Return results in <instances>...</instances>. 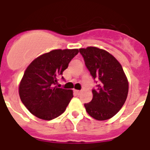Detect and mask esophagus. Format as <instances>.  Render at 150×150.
<instances>
[{"instance_id":"34e87169","label":"esophagus","mask_w":150,"mask_h":150,"mask_svg":"<svg viewBox=\"0 0 150 150\" xmlns=\"http://www.w3.org/2000/svg\"><path fill=\"white\" fill-rule=\"evenodd\" d=\"M74 93H75L76 95H79L81 91H80V90H77V89H75V90H74Z\"/></svg>"}]
</instances>
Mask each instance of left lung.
<instances>
[{
	"instance_id": "left-lung-1",
	"label": "left lung",
	"mask_w": 150,
	"mask_h": 150,
	"mask_svg": "<svg viewBox=\"0 0 150 150\" xmlns=\"http://www.w3.org/2000/svg\"><path fill=\"white\" fill-rule=\"evenodd\" d=\"M85 64L93 79L100 81L93 89V100L85 103L89 115L98 121L111 118L123 107L128 93V81L122 66L107 50L96 47L80 48Z\"/></svg>"
}]
</instances>
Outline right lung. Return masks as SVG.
I'll return each instance as SVG.
<instances>
[{
	"label": "right lung",
	"mask_w": 150,
	"mask_h": 150,
	"mask_svg": "<svg viewBox=\"0 0 150 150\" xmlns=\"http://www.w3.org/2000/svg\"><path fill=\"white\" fill-rule=\"evenodd\" d=\"M78 53V49H57L42 54L29 64L19 83L18 93L31 114L50 121L64 112L73 97V91L54 85Z\"/></svg>",
	"instance_id": "right-lung-1"
}]
</instances>
